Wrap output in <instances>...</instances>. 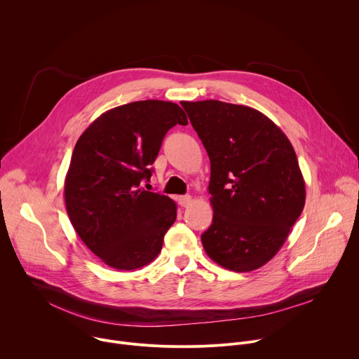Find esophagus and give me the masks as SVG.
I'll return each mask as SVG.
<instances>
[{
    "label": "esophagus",
    "mask_w": 359,
    "mask_h": 359,
    "mask_svg": "<svg viewBox=\"0 0 359 359\" xmlns=\"http://www.w3.org/2000/svg\"><path fill=\"white\" fill-rule=\"evenodd\" d=\"M177 201H179V204H180L182 208H187L189 204L191 203V197H190L189 194H186V196H179Z\"/></svg>",
    "instance_id": "obj_1"
}]
</instances>
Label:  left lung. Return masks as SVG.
I'll use <instances>...</instances> for the list:
<instances>
[{
	"label": "left lung",
	"mask_w": 359,
	"mask_h": 359,
	"mask_svg": "<svg viewBox=\"0 0 359 359\" xmlns=\"http://www.w3.org/2000/svg\"><path fill=\"white\" fill-rule=\"evenodd\" d=\"M210 159L212 226L201 234L209 257L236 271L270 262L305 203L292 144L262 112L222 100L183 102Z\"/></svg>",
	"instance_id": "1"
}]
</instances>
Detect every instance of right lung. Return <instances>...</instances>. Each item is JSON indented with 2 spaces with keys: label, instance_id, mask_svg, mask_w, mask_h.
I'll use <instances>...</instances> for the list:
<instances>
[{
  "label": "right lung",
  "instance_id": "obj_1",
  "mask_svg": "<svg viewBox=\"0 0 359 359\" xmlns=\"http://www.w3.org/2000/svg\"><path fill=\"white\" fill-rule=\"evenodd\" d=\"M177 123L187 125V118L172 102H132L102 114L75 144L67 212L86 247L112 269L136 270L155 260L176 220L175 201L142 183Z\"/></svg>",
  "mask_w": 359,
  "mask_h": 359
}]
</instances>
